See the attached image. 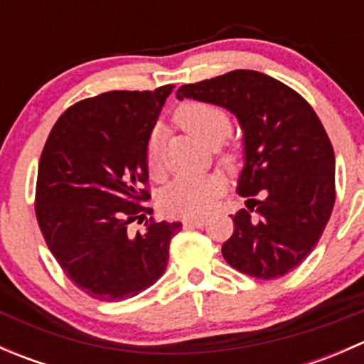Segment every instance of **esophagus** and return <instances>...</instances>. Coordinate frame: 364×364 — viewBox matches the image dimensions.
<instances>
[{"label": "esophagus", "mask_w": 364, "mask_h": 364, "mask_svg": "<svg viewBox=\"0 0 364 364\" xmlns=\"http://www.w3.org/2000/svg\"><path fill=\"white\" fill-rule=\"evenodd\" d=\"M204 216H185V218H183V225L190 227V229H199V227H204Z\"/></svg>", "instance_id": "34e87169"}]
</instances>
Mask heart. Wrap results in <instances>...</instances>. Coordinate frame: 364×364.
Returning a JSON list of instances; mask_svg holds the SVG:
<instances>
[{
    "instance_id": "heart-1",
    "label": "heart",
    "mask_w": 364,
    "mask_h": 364,
    "mask_svg": "<svg viewBox=\"0 0 364 364\" xmlns=\"http://www.w3.org/2000/svg\"><path fill=\"white\" fill-rule=\"evenodd\" d=\"M174 119L183 130L192 134L209 148H218L230 135L232 121L222 107L204 102H190L181 105L174 114ZM236 156L234 153H222L220 164L230 167ZM146 164L151 176L159 178L164 172V142L159 132H153L146 146ZM223 190V181L216 174L181 176L161 192V208L171 215L199 216L208 213L218 200Z\"/></svg>"
}]
</instances>
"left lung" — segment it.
Instances as JSON below:
<instances>
[{
    "mask_svg": "<svg viewBox=\"0 0 364 364\" xmlns=\"http://www.w3.org/2000/svg\"><path fill=\"white\" fill-rule=\"evenodd\" d=\"M176 97L220 105L243 128L245 167L237 193L247 197L248 209L232 216L234 232L223 243V259L260 280L296 269L321 240L336 196L335 151L311 105L255 70L185 84ZM255 195L263 199L257 201Z\"/></svg>",
    "mask_w": 364,
    "mask_h": 364,
    "instance_id": "obj_1",
    "label": "left lung"
}]
</instances>
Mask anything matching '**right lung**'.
<instances>
[{
	"label": "right lung",
	"instance_id": "obj_1",
	"mask_svg": "<svg viewBox=\"0 0 364 364\" xmlns=\"http://www.w3.org/2000/svg\"><path fill=\"white\" fill-rule=\"evenodd\" d=\"M172 84L155 91H109L77 102L43 146L35 213L47 247L73 285L98 301H123L165 273L181 222L146 220L153 211L146 146Z\"/></svg>",
	"mask_w": 364,
	"mask_h": 364
}]
</instances>
